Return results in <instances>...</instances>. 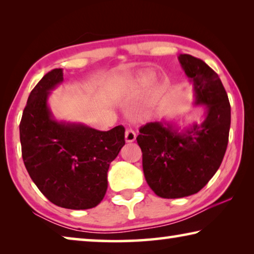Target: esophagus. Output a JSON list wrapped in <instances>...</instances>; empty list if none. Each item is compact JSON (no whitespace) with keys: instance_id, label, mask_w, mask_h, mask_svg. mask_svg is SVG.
Masks as SVG:
<instances>
[{"instance_id":"1","label":"esophagus","mask_w":254,"mask_h":254,"mask_svg":"<svg viewBox=\"0 0 254 254\" xmlns=\"http://www.w3.org/2000/svg\"><path fill=\"white\" fill-rule=\"evenodd\" d=\"M135 132L133 130H127L126 132V141L127 142H133L135 140Z\"/></svg>"}]
</instances>
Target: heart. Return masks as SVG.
Wrapping results in <instances>:
<instances>
[{"mask_svg": "<svg viewBox=\"0 0 254 254\" xmlns=\"http://www.w3.org/2000/svg\"><path fill=\"white\" fill-rule=\"evenodd\" d=\"M150 79H151V72L147 70L135 71L133 72V74H128L122 78L121 83L119 85V92L123 97H136L143 91L145 86L149 84ZM156 85H152L150 91L144 97L145 107H150L152 105L154 95H156Z\"/></svg>", "mask_w": 254, "mask_h": 254, "instance_id": "heart-1", "label": "heart"}]
</instances>
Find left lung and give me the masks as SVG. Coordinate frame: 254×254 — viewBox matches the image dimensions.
Here are the masks:
<instances>
[{"mask_svg": "<svg viewBox=\"0 0 254 254\" xmlns=\"http://www.w3.org/2000/svg\"><path fill=\"white\" fill-rule=\"evenodd\" d=\"M178 59L192 84L194 104L206 112L203 122L183 130L166 120L140 127L136 141L144 177L162 198L194 195L212 179L224 158L231 126V105L218 75L190 55H179Z\"/></svg>", "mask_w": 254, "mask_h": 254, "instance_id": "obj_1", "label": "left lung"}]
</instances>
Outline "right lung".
<instances>
[{
  "instance_id": "obj_1",
  "label": "right lung",
  "mask_w": 254,
  "mask_h": 254,
  "mask_svg": "<svg viewBox=\"0 0 254 254\" xmlns=\"http://www.w3.org/2000/svg\"><path fill=\"white\" fill-rule=\"evenodd\" d=\"M63 80V69L56 68L30 93L20 122L22 158L33 183L51 203L88 209L104 198L107 171L126 144V130L118 126L98 131L81 123L58 121L48 98Z\"/></svg>"
}]
</instances>
